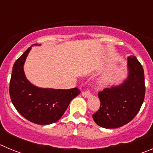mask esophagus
<instances>
[{"label":"esophagus","instance_id":"34e87169","mask_svg":"<svg viewBox=\"0 0 153 153\" xmlns=\"http://www.w3.org/2000/svg\"><path fill=\"white\" fill-rule=\"evenodd\" d=\"M82 96H83L84 98H89V97L91 96V93H90V92L89 91H84L82 93Z\"/></svg>","mask_w":153,"mask_h":153}]
</instances>
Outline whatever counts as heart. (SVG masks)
Returning <instances> with one entry per match:
<instances>
[{
	"instance_id": "b5f03b06",
	"label": "heart",
	"mask_w": 153,
	"mask_h": 153,
	"mask_svg": "<svg viewBox=\"0 0 153 153\" xmlns=\"http://www.w3.org/2000/svg\"><path fill=\"white\" fill-rule=\"evenodd\" d=\"M105 78L104 77H102V78H100V79H98V83L100 85H102V84H103L104 83V82H105Z\"/></svg>"
}]
</instances>
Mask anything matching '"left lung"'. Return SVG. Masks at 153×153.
Masks as SVG:
<instances>
[{"label": "left lung", "mask_w": 153, "mask_h": 153, "mask_svg": "<svg viewBox=\"0 0 153 153\" xmlns=\"http://www.w3.org/2000/svg\"><path fill=\"white\" fill-rule=\"evenodd\" d=\"M127 76L98 93L100 108L93 115L98 126L116 129L129 123L139 113L145 97L144 70L136 56L127 58Z\"/></svg>", "instance_id": "8db88e82"}]
</instances>
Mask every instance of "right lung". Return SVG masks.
<instances>
[{
	"mask_svg": "<svg viewBox=\"0 0 153 153\" xmlns=\"http://www.w3.org/2000/svg\"><path fill=\"white\" fill-rule=\"evenodd\" d=\"M32 47L13 64L9 89L10 97L14 107L22 117L33 123L49 125L61 118L70 101L77 97L80 91L77 88H41L31 83L26 77L24 66Z\"/></svg>",
	"mask_w": 153,
	"mask_h": 153,
	"instance_id": "1",
	"label": "right lung"
}]
</instances>
